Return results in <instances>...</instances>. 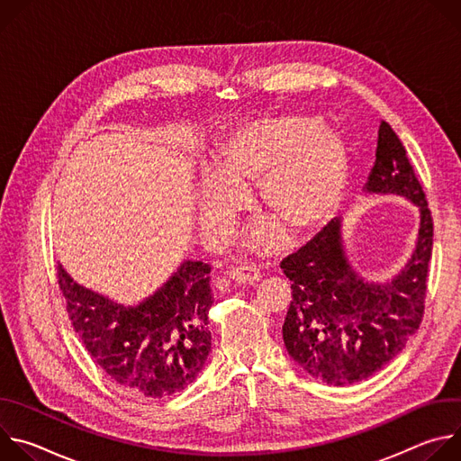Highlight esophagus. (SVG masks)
Here are the masks:
<instances>
[{
  "label": "esophagus",
  "instance_id": "1",
  "mask_svg": "<svg viewBox=\"0 0 461 461\" xmlns=\"http://www.w3.org/2000/svg\"><path fill=\"white\" fill-rule=\"evenodd\" d=\"M228 279L237 285H255L260 281V272L249 267H237L228 272Z\"/></svg>",
  "mask_w": 461,
  "mask_h": 461
}]
</instances>
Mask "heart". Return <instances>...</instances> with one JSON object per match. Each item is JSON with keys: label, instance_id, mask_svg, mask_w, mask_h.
Masks as SVG:
<instances>
[{"label": "heart", "instance_id": "heart-1", "mask_svg": "<svg viewBox=\"0 0 461 461\" xmlns=\"http://www.w3.org/2000/svg\"><path fill=\"white\" fill-rule=\"evenodd\" d=\"M350 173L339 133L308 116H270L248 122L215 149L199 199V222L221 235L258 185L268 219L294 235L324 222L338 208Z\"/></svg>", "mask_w": 461, "mask_h": 461}]
</instances>
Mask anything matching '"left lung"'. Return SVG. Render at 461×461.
Masks as SVG:
<instances>
[{"label":"left lung","mask_w":461,"mask_h":461,"mask_svg":"<svg viewBox=\"0 0 461 461\" xmlns=\"http://www.w3.org/2000/svg\"><path fill=\"white\" fill-rule=\"evenodd\" d=\"M363 189L403 196L420 210L416 246L396 276L368 281L350 265L341 219L281 262L292 281L285 347L306 374L334 386L363 381L386 366L418 330L425 310L432 217L407 151L386 122L379 123L375 162Z\"/></svg>","instance_id":"8db88e82"}]
</instances>
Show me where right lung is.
Segmentation results:
<instances>
[{
    "instance_id": "obj_1",
    "label": "right lung",
    "mask_w": 461,
    "mask_h": 461,
    "mask_svg": "<svg viewBox=\"0 0 461 461\" xmlns=\"http://www.w3.org/2000/svg\"><path fill=\"white\" fill-rule=\"evenodd\" d=\"M210 265L184 260L137 306L82 285L58 265V285L86 350L118 384L142 398H167L189 386L212 350Z\"/></svg>"
}]
</instances>
